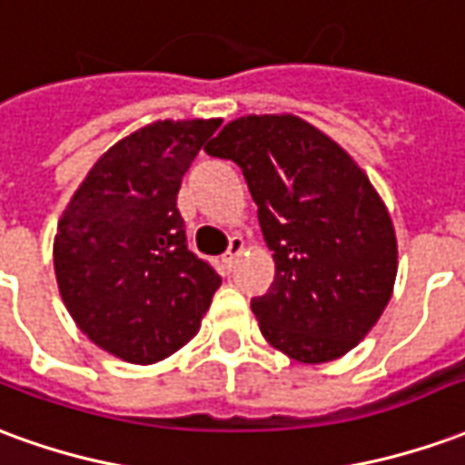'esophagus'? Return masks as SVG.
<instances>
[{
    "label": "esophagus",
    "mask_w": 465,
    "mask_h": 465,
    "mask_svg": "<svg viewBox=\"0 0 465 465\" xmlns=\"http://www.w3.org/2000/svg\"><path fill=\"white\" fill-rule=\"evenodd\" d=\"M242 252H243V239L242 236H232V242H229V252L223 253V263L232 269L233 263H236V259L242 256Z\"/></svg>",
    "instance_id": "esophagus-1"
}]
</instances>
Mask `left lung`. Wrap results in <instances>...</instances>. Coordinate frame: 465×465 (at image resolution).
Masks as SVG:
<instances>
[{
    "mask_svg": "<svg viewBox=\"0 0 465 465\" xmlns=\"http://www.w3.org/2000/svg\"><path fill=\"white\" fill-rule=\"evenodd\" d=\"M206 153L239 163L273 252V283L252 299L263 339L289 359H341L386 309L399 249L369 176L339 143L293 114H249Z\"/></svg>",
    "mask_w": 465,
    "mask_h": 465,
    "instance_id": "obj_1",
    "label": "left lung"
}]
</instances>
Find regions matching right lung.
I'll return each mask as SVG.
<instances>
[{"instance_id": "1", "label": "right lung", "mask_w": 465, "mask_h": 465, "mask_svg": "<svg viewBox=\"0 0 465 465\" xmlns=\"http://www.w3.org/2000/svg\"><path fill=\"white\" fill-rule=\"evenodd\" d=\"M222 119L146 124L89 169L54 236L76 326L116 359L156 363L202 329L222 276L186 246L176 193Z\"/></svg>"}]
</instances>
